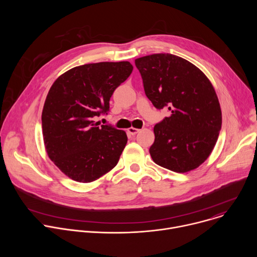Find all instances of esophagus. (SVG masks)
<instances>
[{
	"instance_id": "esophagus-1",
	"label": "esophagus",
	"mask_w": 257,
	"mask_h": 257,
	"mask_svg": "<svg viewBox=\"0 0 257 257\" xmlns=\"http://www.w3.org/2000/svg\"><path fill=\"white\" fill-rule=\"evenodd\" d=\"M139 131H140L139 129H137V128H133V127H131V128L127 129V132H128L130 135H135V134H137Z\"/></svg>"
}]
</instances>
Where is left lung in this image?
<instances>
[{"mask_svg": "<svg viewBox=\"0 0 257 257\" xmlns=\"http://www.w3.org/2000/svg\"><path fill=\"white\" fill-rule=\"evenodd\" d=\"M146 96L170 116L155 128L150 154L168 170L186 173L211 154L222 128V111L214 88L192 63L172 54H154L135 60Z\"/></svg>", "mask_w": 257, "mask_h": 257, "instance_id": "left-lung-1", "label": "left lung"}]
</instances>
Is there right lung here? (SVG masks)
<instances>
[{"label": "right lung", "mask_w": 257, "mask_h": 257, "mask_svg": "<svg viewBox=\"0 0 257 257\" xmlns=\"http://www.w3.org/2000/svg\"><path fill=\"white\" fill-rule=\"evenodd\" d=\"M129 62H100L74 67L52 85L43 109L46 150L72 180L89 183L111 171L127 143L123 130L94 122L107 114L109 98L132 73Z\"/></svg>", "instance_id": "1"}]
</instances>
